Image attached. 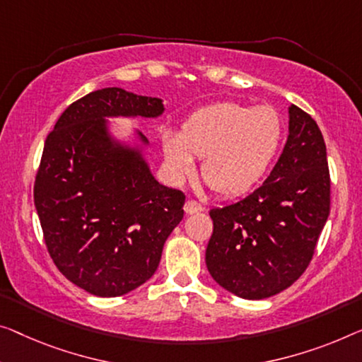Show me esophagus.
<instances>
[{
  "mask_svg": "<svg viewBox=\"0 0 362 362\" xmlns=\"http://www.w3.org/2000/svg\"><path fill=\"white\" fill-rule=\"evenodd\" d=\"M183 209H185L187 214H195V213L203 211V204L195 202V199H187L185 206H183Z\"/></svg>",
  "mask_w": 362,
  "mask_h": 362,
  "instance_id": "esophagus-1",
  "label": "esophagus"
}]
</instances>
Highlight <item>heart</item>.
Here are the masks:
<instances>
[{"label": "heart", "mask_w": 362, "mask_h": 362, "mask_svg": "<svg viewBox=\"0 0 362 362\" xmlns=\"http://www.w3.org/2000/svg\"><path fill=\"white\" fill-rule=\"evenodd\" d=\"M283 138L276 109L237 102L203 107L183 122L180 133L164 129L160 134L172 174L185 179L195 170V158H203V179L221 197L250 192L273 165Z\"/></svg>", "instance_id": "obj_1"}]
</instances>
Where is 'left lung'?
<instances>
[{
	"instance_id": "obj_1",
	"label": "left lung",
	"mask_w": 362,
	"mask_h": 362,
	"mask_svg": "<svg viewBox=\"0 0 362 362\" xmlns=\"http://www.w3.org/2000/svg\"><path fill=\"white\" fill-rule=\"evenodd\" d=\"M330 214V170L322 132L289 107V136L272 174L240 202L213 208L206 267L244 299H265L299 279Z\"/></svg>"
}]
</instances>
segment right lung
<instances>
[{"mask_svg": "<svg viewBox=\"0 0 362 362\" xmlns=\"http://www.w3.org/2000/svg\"><path fill=\"white\" fill-rule=\"evenodd\" d=\"M163 112L156 97L99 89L73 102L45 139L34 183L43 240L64 276L94 296L117 298L146 283L183 218L185 195L160 185L104 120Z\"/></svg>", "mask_w": 362, "mask_h": 362, "instance_id": "1", "label": "right lung"}]
</instances>
